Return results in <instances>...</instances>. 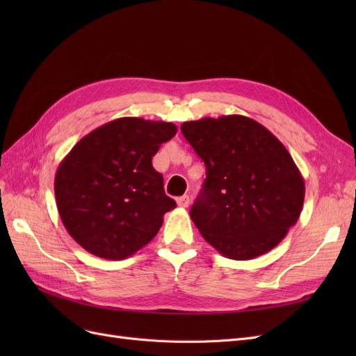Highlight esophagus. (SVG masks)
Instances as JSON below:
<instances>
[{
  "label": "esophagus",
  "instance_id": "34e87169",
  "mask_svg": "<svg viewBox=\"0 0 356 356\" xmlns=\"http://www.w3.org/2000/svg\"><path fill=\"white\" fill-rule=\"evenodd\" d=\"M177 203H178L179 208H188L190 197H188V196H181V197L177 199Z\"/></svg>",
  "mask_w": 356,
  "mask_h": 356
}]
</instances>
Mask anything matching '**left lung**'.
Returning <instances> with one entry per match:
<instances>
[{"mask_svg":"<svg viewBox=\"0 0 356 356\" xmlns=\"http://www.w3.org/2000/svg\"><path fill=\"white\" fill-rule=\"evenodd\" d=\"M181 132L207 166L190 211L203 239L232 260L273 250L305 202V179L284 144L238 114L186 122Z\"/></svg>","mask_w":356,"mask_h":356,"instance_id":"obj_1","label":"left lung"}]
</instances>
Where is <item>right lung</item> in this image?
<instances>
[{
  "instance_id": "add662e5",
  "label": "right lung",
  "mask_w": 356,
  "mask_h": 356,
  "mask_svg": "<svg viewBox=\"0 0 356 356\" xmlns=\"http://www.w3.org/2000/svg\"><path fill=\"white\" fill-rule=\"evenodd\" d=\"M177 126L122 117L72 147L55 177L60 220L86 251L124 260L152 241L177 203L152 159Z\"/></svg>"
}]
</instances>
